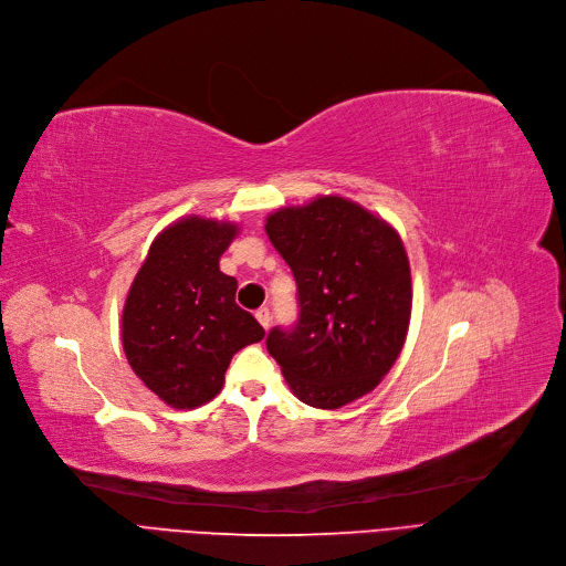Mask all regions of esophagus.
<instances>
[{
  "label": "esophagus",
  "instance_id": "esophagus-1",
  "mask_svg": "<svg viewBox=\"0 0 566 566\" xmlns=\"http://www.w3.org/2000/svg\"><path fill=\"white\" fill-rule=\"evenodd\" d=\"M255 317H258V322H260V325H262L264 329H269V325H272V311H269L266 306L258 308V311H255Z\"/></svg>",
  "mask_w": 566,
  "mask_h": 566
}]
</instances>
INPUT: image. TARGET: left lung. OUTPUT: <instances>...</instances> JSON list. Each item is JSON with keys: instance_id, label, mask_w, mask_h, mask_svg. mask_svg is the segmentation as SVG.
Returning <instances> with one entry per match:
<instances>
[{"instance_id": "8db88e82", "label": "left lung", "mask_w": 566, "mask_h": 566, "mask_svg": "<svg viewBox=\"0 0 566 566\" xmlns=\"http://www.w3.org/2000/svg\"><path fill=\"white\" fill-rule=\"evenodd\" d=\"M297 283L300 317L266 349L306 406L336 410L394 366L412 308L410 262L394 228L343 198L287 207L264 226Z\"/></svg>"}]
</instances>
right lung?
Listing matches in <instances>:
<instances>
[{"mask_svg":"<svg viewBox=\"0 0 566 566\" xmlns=\"http://www.w3.org/2000/svg\"><path fill=\"white\" fill-rule=\"evenodd\" d=\"M234 234L232 223L184 219L156 237L130 285L122 317L126 359L172 408L211 400L232 355L264 336L237 306V281L219 269Z\"/></svg>","mask_w":566,"mask_h":566,"instance_id":"right-lung-1","label":"right lung"}]
</instances>
